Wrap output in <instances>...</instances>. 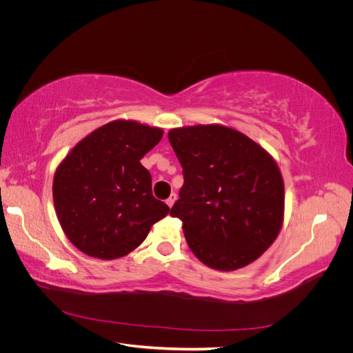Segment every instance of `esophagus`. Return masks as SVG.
I'll use <instances>...</instances> for the list:
<instances>
[{"label": "esophagus", "mask_w": 353, "mask_h": 353, "mask_svg": "<svg viewBox=\"0 0 353 353\" xmlns=\"http://www.w3.org/2000/svg\"><path fill=\"white\" fill-rule=\"evenodd\" d=\"M175 201H176V194H175V193H172V194H170V196L168 197V200H166V205H168L169 208H172Z\"/></svg>", "instance_id": "esophagus-1"}]
</instances>
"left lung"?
<instances>
[{"mask_svg":"<svg viewBox=\"0 0 353 353\" xmlns=\"http://www.w3.org/2000/svg\"><path fill=\"white\" fill-rule=\"evenodd\" d=\"M168 138L184 175L170 216L183 221L191 252L219 271L258 259L283 225L284 183L275 160L222 125L175 128Z\"/></svg>","mask_w":353,"mask_h":353,"instance_id":"left-lung-1","label":"left lung"}]
</instances>
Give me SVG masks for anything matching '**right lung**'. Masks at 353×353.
Wrapping results in <instances>:
<instances>
[{
  "mask_svg": "<svg viewBox=\"0 0 353 353\" xmlns=\"http://www.w3.org/2000/svg\"><path fill=\"white\" fill-rule=\"evenodd\" d=\"M162 137L160 128L113 121L85 137L59 165L52 199L74 248L104 261L122 258L168 215L140 162Z\"/></svg>",
  "mask_w": 353,
  "mask_h": 353,
  "instance_id": "right-lung-1",
  "label": "right lung"
}]
</instances>
